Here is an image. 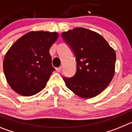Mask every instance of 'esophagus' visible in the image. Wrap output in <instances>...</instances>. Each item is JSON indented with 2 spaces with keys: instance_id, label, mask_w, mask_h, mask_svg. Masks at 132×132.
I'll return each instance as SVG.
<instances>
[{
  "instance_id": "34e87169",
  "label": "esophagus",
  "mask_w": 132,
  "mask_h": 132,
  "mask_svg": "<svg viewBox=\"0 0 132 132\" xmlns=\"http://www.w3.org/2000/svg\"><path fill=\"white\" fill-rule=\"evenodd\" d=\"M61 68H62V67H57V68L55 69L56 71L57 72V73H59V72H61Z\"/></svg>"
}]
</instances>
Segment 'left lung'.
<instances>
[{"instance_id":"obj_1","label":"left lung","mask_w":132,"mask_h":132,"mask_svg":"<svg viewBox=\"0 0 132 132\" xmlns=\"http://www.w3.org/2000/svg\"><path fill=\"white\" fill-rule=\"evenodd\" d=\"M62 37L75 55L77 71L71 78L63 77L67 88L80 98L101 94L115 73L116 55L101 35L84 28L63 31Z\"/></svg>"}]
</instances>
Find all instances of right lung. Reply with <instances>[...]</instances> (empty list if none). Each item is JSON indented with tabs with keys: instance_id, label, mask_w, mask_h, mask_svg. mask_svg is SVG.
<instances>
[{
	"instance_id": "obj_1",
	"label": "right lung",
	"mask_w": 132,
	"mask_h": 132,
	"mask_svg": "<svg viewBox=\"0 0 132 132\" xmlns=\"http://www.w3.org/2000/svg\"><path fill=\"white\" fill-rule=\"evenodd\" d=\"M58 36L57 32L30 31L8 50L3 70L7 82L16 93L30 96L45 88L55 71L50 49Z\"/></svg>"
}]
</instances>
